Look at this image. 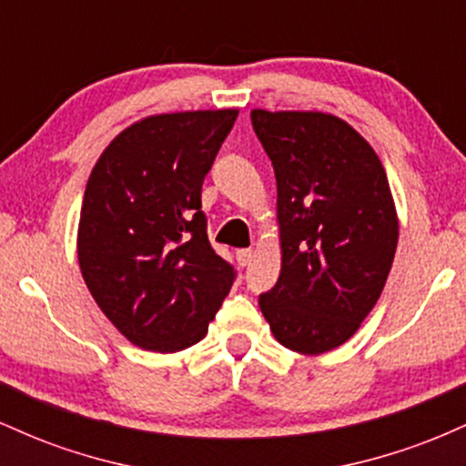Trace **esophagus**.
I'll return each mask as SVG.
<instances>
[{"instance_id":"34e87169","label":"esophagus","mask_w":466,"mask_h":466,"mask_svg":"<svg viewBox=\"0 0 466 466\" xmlns=\"http://www.w3.org/2000/svg\"><path fill=\"white\" fill-rule=\"evenodd\" d=\"M251 258H254V251L251 249H237V263L240 267H248L251 263Z\"/></svg>"}]
</instances>
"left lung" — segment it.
Masks as SVG:
<instances>
[{
	"label": "left lung",
	"instance_id": "obj_1",
	"mask_svg": "<svg viewBox=\"0 0 466 466\" xmlns=\"http://www.w3.org/2000/svg\"><path fill=\"white\" fill-rule=\"evenodd\" d=\"M274 164L280 278L258 298L289 350L322 355L349 341L386 287L399 217L381 159L324 111L251 109Z\"/></svg>",
	"mask_w": 466,
	"mask_h": 466
}]
</instances>
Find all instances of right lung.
I'll return each mask as SVG.
<instances>
[{
    "mask_svg": "<svg viewBox=\"0 0 466 466\" xmlns=\"http://www.w3.org/2000/svg\"><path fill=\"white\" fill-rule=\"evenodd\" d=\"M238 109L155 114L105 148L80 206L85 285L131 344L177 352L197 344L232 289L212 249L201 186Z\"/></svg>",
    "mask_w": 466,
    "mask_h": 466,
    "instance_id": "1",
    "label": "right lung"
}]
</instances>
